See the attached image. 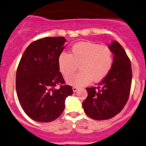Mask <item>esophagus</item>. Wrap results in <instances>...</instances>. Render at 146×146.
Instances as JSON below:
<instances>
[{
  "label": "esophagus",
  "instance_id": "obj_1",
  "mask_svg": "<svg viewBox=\"0 0 146 146\" xmlns=\"http://www.w3.org/2000/svg\"><path fill=\"white\" fill-rule=\"evenodd\" d=\"M78 89V87H77V86H73V92H77V90Z\"/></svg>",
  "mask_w": 146,
  "mask_h": 146
}]
</instances>
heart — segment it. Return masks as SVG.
I'll return each instance as SVG.
<instances>
[{"label": "heart", "mask_w": 146, "mask_h": 146, "mask_svg": "<svg viewBox=\"0 0 146 146\" xmlns=\"http://www.w3.org/2000/svg\"><path fill=\"white\" fill-rule=\"evenodd\" d=\"M113 52L106 45L90 41L78 42L70 48V54L62 52L58 57L60 72L72 86H84L93 80L98 82L106 77L113 65ZM80 65V72L70 76Z\"/></svg>", "instance_id": "b5f03b06"}]
</instances>
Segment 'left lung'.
Listing matches in <instances>:
<instances>
[{"instance_id":"left-lung-1","label":"left lung","mask_w":146,"mask_h":146,"mask_svg":"<svg viewBox=\"0 0 146 146\" xmlns=\"http://www.w3.org/2000/svg\"><path fill=\"white\" fill-rule=\"evenodd\" d=\"M108 47L113 55L112 68L98 87L86 88L88 96L82 102L86 115L95 120H107L119 113L130 93V60L119 42L113 40Z\"/></svg>"}]
</instances>
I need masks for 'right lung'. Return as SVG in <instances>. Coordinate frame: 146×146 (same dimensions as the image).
I'll use <instances>...</instances> for the list:
<instances>
[{
  "label": "right lung",
  "mask_w": 146,
  "mask_h": 146,
  "mask_svg": "<svg viewBox=\"0 0 146 146\" xmlns=\"http://www.w3.org/2000/svg\"><path fill=\"white\" fill-rule=\"evenodd\" d=\"M64 37H46L27 46L18 65L16 90L23 111L38 122L57 119L73 94L60 72L58 57L65 48ZM60 85L59 89L55 88Z\"/></svg>",
  "instance_id": "add662e5"
}]
</instances>
